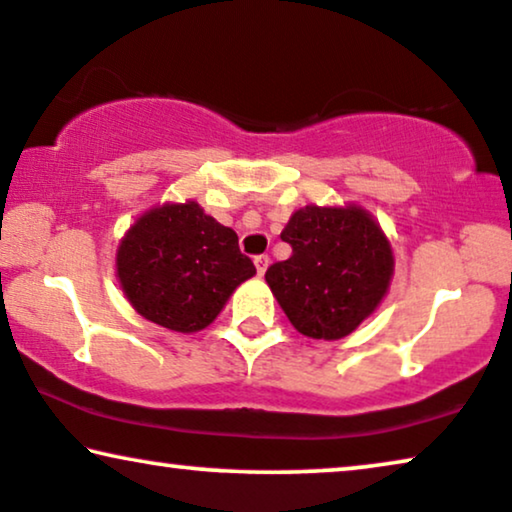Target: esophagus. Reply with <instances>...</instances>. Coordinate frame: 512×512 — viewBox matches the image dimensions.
I'll return each mask as SVG.
<instances>
[{"mask_svg": "<svg viewBox=\"0 0 512 512\" xmlns=\"http://www.w3.org/2000/svg\"><path fill=\"white\" fill-rule=\"evenodd\" d=\"M255 267H257V274L264 276V271L269 269V257L267 255H257L255 257Z\"/></svg>", "mask_w": 512, "mask_h": 512, "instance_id": "obj_1", "label": "esophagus"}]
</instances>
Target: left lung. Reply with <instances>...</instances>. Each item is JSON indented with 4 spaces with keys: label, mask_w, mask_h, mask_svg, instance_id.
I'll return each mask as SVG.
<instances>
[{
    "label": "left lung",
    "mask_w": 512,
    "mask_h": 512,
    "mask_svg": "<svg viewBox=\"0 0 512 512\" xmlns=\"http://www.w3.org/2000/svg\"><path fill=\"white\" fill-rule=\"evenodd\" d=\"M281 238L292 255L264 278L297 332L335 342L379 309L395 257L370 210L309 203L292 213Z\"/></svg>",
    "instance_id": "obj_1"
}]
</instances>
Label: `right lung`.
<instances>
[{"label":"right lung","instance_id":"obj_1","mask_svg":"<svg viewBox=\"0 0 512 512\" xmlns=\"http://www.w3.org/2000/svg\"><path fill=\"white\" fill-rule=\"evenodd\" d=\"M255 264L238 250L234 229L196 201H166L145 210L117 248V278L135 311L182 335L220 316Z\"/></svg>","mask_w":512,"mask_h":512}]
</instances>
